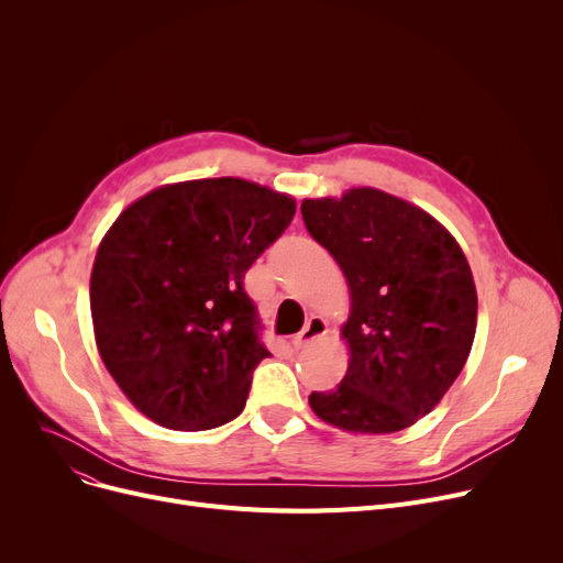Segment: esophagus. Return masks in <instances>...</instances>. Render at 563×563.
Segmentation results:
<instances>
[{
    "label": "esophagus",
    "instance_id": "esophagus-1",
    "mask_svg": "<svg viewBox=\"0 0 563 563\" xmlns=\"http://www.w3.org/2000/svg\"><path fill=\"white\" fill-rule=\"evenodd\" d=\"M327 333H329L327 321H323L321 317H310V319L306 321L303 331L291 338V346H294V349H303V346H308L310 342L321 340Z\"/></svg>",
    "mask_w": 563,
    "mask_h": 563
}]
</instances>
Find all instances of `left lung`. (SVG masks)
<instances>
[{
	"label": "left lung",
	"mask_w": 563,
	"mask_h": 563,
	"mask_svg": "<svg viewBox=\"0 0 563 563\" xmlns=\"http://www.w3.org/2000/svg\"><path fill=\"white\" fill-rule=\"evenodd\" d=\"M301 214L351 289L349 369L335 390L310 395L312 410L353 433L416 424L475 340L477 289L461 246L420 207L369 187L303 200Z\"/></svg>",
	"instance_id": "left-lung-1"
}]
</instances>
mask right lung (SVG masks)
Masks as SVG:
<instances>
[{
    "mask_svg": "<svg viewBox=\"0 0 563 563\" xmlns=\"http://www.w3.org/2000/svg\"><path fill=\"white\" fill-rule=\"evenodd\" d=\"M294 212L285 194L212 177L145 194L109 228L91 274L96 342L145 418L205 431L244 410L272 356L244 276Z\"/></svg>",
    "mask_w": 563,
    "mask_h": 563,
    "instance_id": "obj_1",
    "label": "right lung"
}]
</instances>
